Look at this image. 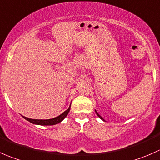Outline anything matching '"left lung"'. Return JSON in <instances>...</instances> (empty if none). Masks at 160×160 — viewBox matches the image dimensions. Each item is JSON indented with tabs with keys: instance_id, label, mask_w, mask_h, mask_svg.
<instances>
[{
	"instance_id": "8db88e82",
	"label": "left lung",
	"mask_w": 160,
	"mask_h": 160,
	"mask_svg": "<svg viewBox=\"0 0 160 160\" xmlns=\"http://www.w3.org/2000/svg\"><path fill=\"white\" fill-rule=\"evenodd\" d=\"M95 111H96V114H97V116H98V117H99V118H100V119H101V120H102V121H105V120H104V119H103V118H102V117H101V116H100V115H99V113H97V111H96V110H95Z\"/></svg>"
}]
</instances>
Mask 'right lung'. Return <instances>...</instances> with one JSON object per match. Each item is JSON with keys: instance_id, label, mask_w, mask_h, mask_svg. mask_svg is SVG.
I'll return each instance as SVG.
<instances>
[{"instance_id": "right-lung-1", "label": "right lung", "mask_w": 160, "mask_h": 160, "mask_svg": "<svg viewBox=\"0 0 160 160\" xmlns=\"http://www.w3.org/2000/svg\"><path fill=\"white\" fill-rule=\"evenodd\" d=\"M70 109H71V104L69 106L68 109L66 110L64 113H62L61 114H60L59 116L56 117L54 118H51V119H46V120H42V119H32V118H26V117L22 116V118L24 119H26V121H29L30 123L33 124H36V125H54V124H58V123H61L64 118L67 117V115L68 114L69 111H70Z\"/></svg>"}]
</instances>
